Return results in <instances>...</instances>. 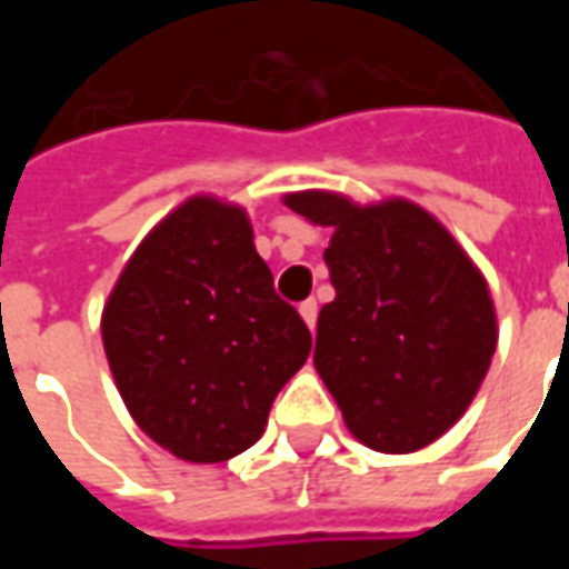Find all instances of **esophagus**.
<instances>
[{
	"label": "esophagus",
	"instance_id": "34e87169",
	"mask_svg": "<svg viewBox=\"0 0 569 569\" xmlns=\"http://www.w3.org/2000/svg\"><path fill=\"white\" fill-rule=\"evenodd\" d=\"M298 313L305 317V322H308L310 329L317 326V301H313V298H308V301H301V305H298Z\"/></svg>",
	"mask_w": 569,
	"mask_h": 569
}]
</instances>
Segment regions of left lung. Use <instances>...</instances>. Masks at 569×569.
Instances as JSON below:
<instances>
[{
	"label": "left lung",
	"instance_id": "left-lung-1",
	"mask_svg": "<svg viewBox=\"0 0 569 569\" xmlns=\"http://www.w3.org/2000/svg\"><path fill=\"white\" fill-rule=\"evenodd\" d=\"M286 203L332 228L335 301L317 320L313 366L350 432L383 453L436 441L472 402L497 347L485 277L408 200L353 207L301 191Z\"/></svg>",
	"mask_w": 569,
	"mask_h": 569
}]
</instances>
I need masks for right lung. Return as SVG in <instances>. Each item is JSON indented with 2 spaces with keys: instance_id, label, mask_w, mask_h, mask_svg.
Segmentation results:
<instances>
[{
  "instance_id": "right-lung-1",
  "label": "right lung",
  "mask_w": 569,
  "mask_h": 569,
  "mask_svg": "<svg viewBox=\"0 0 569 569\" xmlns=\"http://www.w3.org/2000/svg\"><path fill=\"white\" fill-rule=\"evenodd\" d=\"M118 393L142 432L191 463L252 448L310 353L247 212L191 198L140 243L103 310Z\"/></svg>"
}]
</instances>
